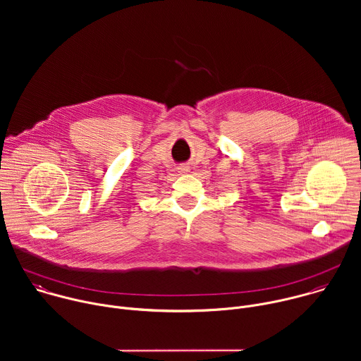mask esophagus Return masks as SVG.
<instances>
[{
	"mask_svg": "<svg viewBox=\"0 0 361 361\" xmlns=\"http://www.w3.org/2000/svg\"><path fill=\"white\" fill-rule=\"evenodd\" d=\"M178 171H180V173H187V171H188V169H187L185 166H181V167L178 169Z\"/></svg>",
	"mask_w": 361,
	"mask_h": 361,
	"instance_id": "obj_1",
	"label": "esophagus"
}]
</instances>
